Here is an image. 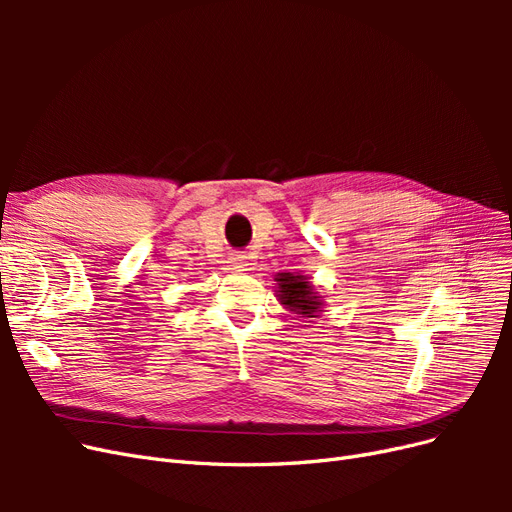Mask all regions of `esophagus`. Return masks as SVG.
<instances>
[{
    "instance_id": "esophagus-1",
    "label": "esophagus",
    "mask_w": 512,
    "mask_h": 512,
    "mask_svg": "<svg viewBox=\"0 0 512 512\" xmlns=\"http://www.w3.org/2000/svg\"><path fill=\"white\" fill-rule=\"evenodd\" d=\"M252 258L247 256V254H243V252H235V254H230V269L232 271H237V273H243V271H250L252 269Z\"/></svg>"
}]
</instances>
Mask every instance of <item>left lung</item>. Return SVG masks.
I'll list each match as a JSON object with an SVG mask.
<instances>
[{
  "mask_svg": "<svg viewBox=\"0 0 512 512\" xmlns=\"http://www.w3.org/2000/svg\"><path fill=\"white\" fill-rule=\"evenodd\" d=\"M277 301L301 318H316L322 312V297L305 275L277 273Z\"/></svg>",
  "mask_w": 512,
  "mask_h": 512,
  "instance_id": "obj_1",
  "label": "left lung"
}]
</instances>
